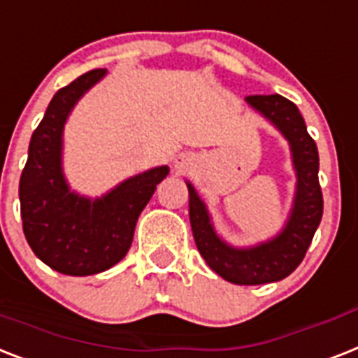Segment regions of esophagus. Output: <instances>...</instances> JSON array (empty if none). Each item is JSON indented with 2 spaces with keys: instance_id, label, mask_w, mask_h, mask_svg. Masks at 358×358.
Wrapping results in <instances>:
<instances>
[{
  "instance_id": "obj_1",
  "label": "esophagus",
  "mask_w": 358,
  "mask_h": 358,
  "mask_svg": "<svg viewBox=\"0 0 358 358\" xmlns=\"http://www.w3.org/2000/svg\"><path fill=\"white\" fill-rule=\"evenodd\" d=\"M184 164H185L184 156H178V158H176V167H180V169H182V167H184Z\"/></svg>"
}]
</instances>
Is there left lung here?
I'll use <instances>...</instances> for the list:
<instances>
[{"label":"left lung","instance_id":"8db88e82","mask_svg":"<svg viewBox=\"0 0 358 358\" xmlns=\"http://www.w3.org/2000/svg\"><path fill=\"white\" fill-rule=\"evenodd\" d=\"M246 103L283 134L292 150L298 182L289 220L274 239L252 248H234L215 234L204 202L187 182L189 220L196 248L209 268L229 283L261 285L283 280L298 268L320 224L324 199L318 182V149L298 106L278 94L248 95Z\"/></svg>","mask_w":358,"mask_h":358}]
</instances>
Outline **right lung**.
I'll list each match as a JSON object with an SVG mask.
<instances>
[{"mask_svg":"<svg viewBox=\"0 0 358 358\" xmlns=\"http://www.w3.org/2000/svg\"><path fill=\"white\" fill-rule=\"evenodd\" d=\"M106 69H92L58 90L33 132L20 178L23 234L38 259L60 274L92 275L123 259L139 213L169 167L124 180L101 199L69 191L62 173V130L77 101Z\"/></svg>","mask_w":358,"mask_h":358,"instance_id":"right-lung-1","label":"right lung"}]
</instances>
